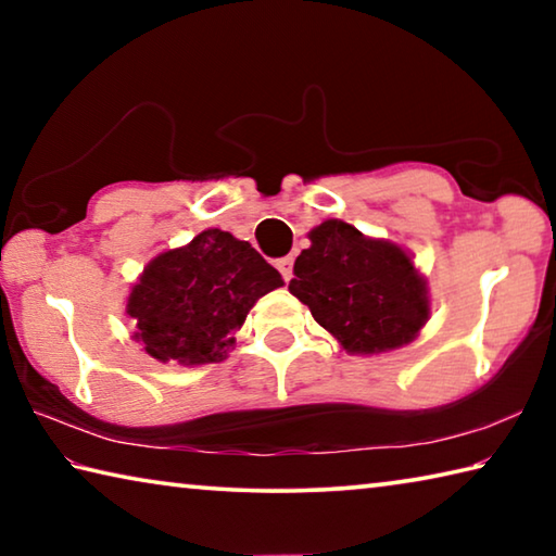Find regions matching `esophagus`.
Instances as JSON below:
<instances>
[{"label": "esophagus", "mask_w": 556, "mask_h": 556, "mask_svg": "<svg viewBox=\"0 0 556 556\" xmlns=\"http://www.w3.org/2000/svg\"><path fill=\"white\" fill-rule=\"evenodd\" d=\"M277 269L281 271V277H285V281H289L291 275H294V260H291V257L277 260Z\"/></svg>", "instance_id": "obj_1"}]
</instances>
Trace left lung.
I'll list each match as a JSON object with an SVG mask.
<instances>
[{
	"label": "left lung",
	"instance_id": "1",
	"mask_svg": "<svg viewBox=\"0 0 556 556\" xmlns=\"http://www.w3.org/2000/svg\"><path fill=\"white\" fill-rule=\"evenodd\" d=\"M308 240L289 291L345 353H384L417 338L429 321V296L409 252L343 220H324Z\"/></svg>",
	"mask_w": 556,
	"mask_h": 556
}]
</instances>
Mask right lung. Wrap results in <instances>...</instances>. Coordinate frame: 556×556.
<instances>
[{
    "label": "right lung",
    "instance_id": "right-lung-1",
    "mask_svg": "<svg viewBox=\"0 0 556 556\" xmlns=\"http://www.w3.org/2000/svg\"><path fill=\"white\" fill-rule=\"evenodd\" d=\"M285 285L279 271L230 232L208 228L144 267L127 299L135 341L162 363H220L260 296Z\"/></svg>",
    "mask_w": 556,
    "mask_h": 556
}]
</instances>
